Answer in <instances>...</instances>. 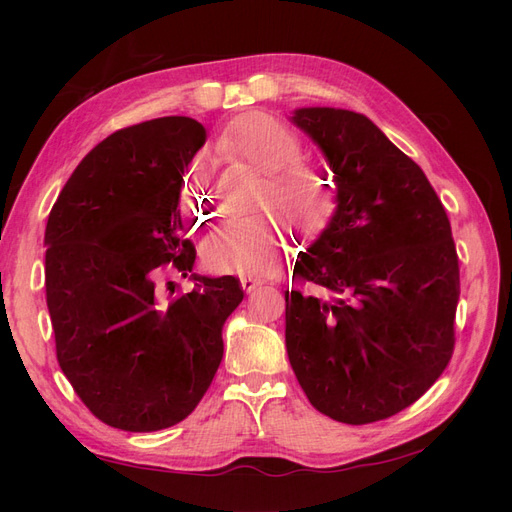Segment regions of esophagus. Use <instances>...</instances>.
<instances>
[{
    "mask_svg": "<svg viewBox=\"0 0 512 512\" xmlns=\"http://www.w3.org/2000/svg\"><path fill=\"white\" fill-rule=\"evenodd\" d=\"M258 286H262V282L256 280V277H241V288H243L245 292H252V290H256Z\"/></svg>",
    "mask_w": 512,
    "mask_h": 512,
    "instance_id": "1",
    "label": "esophagus"
}]
</instances>
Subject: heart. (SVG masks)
Wrapping results in <instances>:
<instances>
[{
  "label": "heart",
  "instance_id": "obj_1",
  "mask_svg": "<svg viewBox=\"0 0 512 512\" xmlns=\"http://www.w3.org/2000/svg\"><path fill=\"white\" fill-rule=\"evenodd\" d=\"M218 151L226 158L243 160L265 173L258 205L282 213L299 230H314L329 218L333 188L324 170L301 158L303 141L284 121L267 113L237 117L220 134ZM192 181L207 177L205 160L192 166ZM190 177V175H188ZM286 243V226L273 213L226 220L203 245L209 271L224 275L260 277L277 269Z\"/></svg>",
  "mask_w": 512,
  "mask_h": 512
}]
</instances>
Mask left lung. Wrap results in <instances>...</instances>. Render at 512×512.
Here are the masks:
<instances>
[{
	"instance_id": "8db88e82",
	"label": "left lung",
	"mask_w": 512,
	"mask_h": 512,
	"mask_svg": "<svg viewBox=\"0 0 512 512\" xmlns=\"http://www.w3.org/2000/svg\"><path fill=\"white\" fill-rule=\"evenodd\" d=\"M322 149L337 209L299 254L286 290V350L309 404L367 425L412 406L455 348L459 258L425 173L365 115L297 108Z\"/></svg>"
}]
</instances>
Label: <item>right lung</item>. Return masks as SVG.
I'll list each match as a JSON object with an SVG mask.
<instances>
[{
    "mask_svg": "<svg viewBox=\"0 0 512 512\" xmlns=\"http://www.w3.org/2000/svg\"><path fill=\"white\" fill-rule=\"evenodd\" d=\"M203 123L160 117L113 132L76 166L44 232V288L61 371L102 423L158 431L192 414L222 363V327L243 301L232 275L194 273L168 294L166 262L185 277L183 170ZM170 284V282H168Z\"/></svg>",
    "mask_w": 512,
    "mask_h": 512,
    "instance_id": "right-lung-1",
    "label": "right lung"
}]
</instances>
